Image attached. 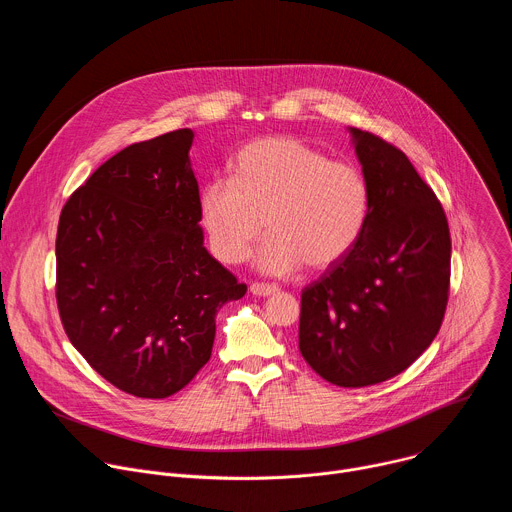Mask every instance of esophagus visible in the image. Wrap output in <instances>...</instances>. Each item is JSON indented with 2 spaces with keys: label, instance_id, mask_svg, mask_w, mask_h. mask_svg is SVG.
I'll return each mask as SVG.
<instances>
[{
  "label": "esophagus",
  "instance_id": "obj_1",
  "mask_svg": "<svg viewBox=\"0 0 512 512\" xmlns=\"http://www.w3.org/2000/svg\"><path fill=\"white\" fill-rule=\"evenodd\" d=\"M249 291H251L253 296H257V298H267V296L277 294L279 287H277V285H269V283H253V285L249 287Z\"/></svg>",
  "mask_w": 512,
  "mask_h": 512
}]
</instances>
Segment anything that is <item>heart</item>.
Returning <instances> with one entry per match:
<instances>
[{"label":"heart","mask_w":512,"mask_h":512,"mask_svg":"<svg viewBox=\"0 0 512 512\" xmlns=\"http://www.w3.org/2000/svg\"><path fill=\"white\" fill-rule=\"evenodd\" d=\"M369 184L348 162L294 137L247 143L233 176L206 182L198 214L210 251L223 263H241L267 229L255 253L265 275L285 277L308 263L324 269L358 241L369 216Z\"/></svg>","instance_id":"heart-1"}]
</instances>
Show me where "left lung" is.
Wrapping results in <instances>:
<instances>
[{
	"instance_id": "1",
	"label": "left lung",
	"mask_w": 512,
	"mask_h": 512,
	"mask_svg": "<svg viewBox=\"0 0 512 512\" xmlns=\"http://www.w3.org/2000/svg\"><path fill=\"white\" fill-rule=\"evenodd\" d=\"M371 204L354 247L302 291L300 352L338 387L403 373L442 326L450 289L444 208L409 158L348 127Z\"/></svg>"
}]
</instances>
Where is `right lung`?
Instances as JSON below:
<instances>
[{
    "label": "right lung",
    "instance_id": "right-lung-1",
    "mask_svg": "<svg viewBox=\"0 0 512 512\" xmlns=\"http://www.w3.org/2000/svg\"><path fill=\"white\" fill-rule=\"evenodd\" d=\"M194 131L133 143L64 204L56 302L68 340L117 389L166 399L212 352L216 314L247 291L204 247Z\"/></svg>",
    "mask_w": 512,
    "mask_h": 512
}]
</instances>
